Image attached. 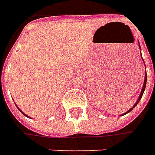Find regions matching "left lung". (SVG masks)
<instances>
[{"mask_svg":"<svg viewBox=\"0 0 155 155\" xmlns=\"http://www.w3.org/2000/svg\"><path fill=\"white\" fill-rule=\"evenodd\" d=\"M146 84H147V73H146V74H145V80H144V84H143V87H142V90H141V92H140V97H139V98H138V100H137V102H136V104H134V107H133V108H134V107H135V106H136V105L138 104V103L140 102V98L142 97V95H143V93H144V91H145V88H146ZM133 108H132V109H130V110H128V112H126L125 114H127V113H128V112H130L131 110H133ZM125 114H124V115H125Z\"/></svg>","mask_w":155,"mask_h":155,"instance_id":"1","label":"left lung"}]
</instances>
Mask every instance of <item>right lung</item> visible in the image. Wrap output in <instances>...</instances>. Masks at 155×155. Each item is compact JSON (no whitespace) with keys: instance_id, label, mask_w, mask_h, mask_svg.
I'll return each mask as SVG.
<instances>
[{"instance_id":"obj_1","label":"right lung","mask_w":155,"mask_h":155,"mask_svg":"<svg viewBox=\"0 0 155 155\" xmlns=\"http://www.w3.org/2000/svg\"><path fill=\"white\" fill-rule=\"evenodd\" d=\"M17 108H18V107H17ZM18 109H19V108H18ZM19 110H20V109H19ZM21 113H22V114H23V115H25V114H24V113H23V112H22L21 110ZM25 116H26V115H25Z\"/></svg>"}]
</instances>
